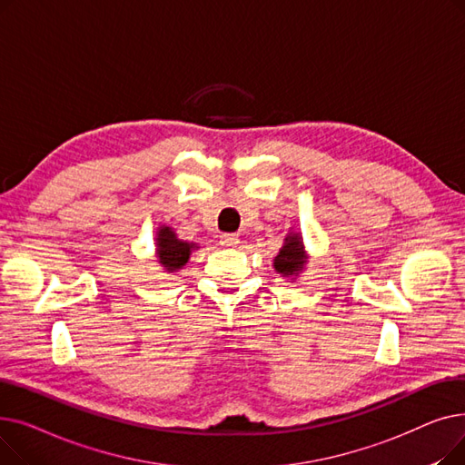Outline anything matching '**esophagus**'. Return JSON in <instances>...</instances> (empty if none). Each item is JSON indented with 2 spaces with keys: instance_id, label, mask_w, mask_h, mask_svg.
Masks as SVG:
<instances>
[{
  "instance_id": "1",
  "label": "esophagus",
  "mask_w": 465,
  "mask_h": 465,
  "mask_svg": "<svg viewBox=\"0 0 465 465\" xmlns=\"http://www.w3.org/2000/svg\"><path fill=\"white\" fill-rule=\"evenodd\" d=\"M220 245L226 249H233L239 245V235L237 233H224L220 235Z\"/></svg>"
}]
</instances>
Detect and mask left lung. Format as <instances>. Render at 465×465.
I'll use <instances>...</instances> for the list:
<instances>
[{
	"label": "left lung",
	"mask_w": 465,
	"mask_h": 465,
	"mask_svg": "<svg viewBox=\"0 0 465 465\" xmlns=\"http://www.w3.org/2000/svg\"><path fill=\"white\" fill-rule=\"evenodd\" d=\"M303 263H305V258H303L302 239L298 233H290L286 237L284 247L275 258V270L282 275H296L298 272H302Z\"/></svg>",
	"instance_id": "8db88e82"
}]
</instances>
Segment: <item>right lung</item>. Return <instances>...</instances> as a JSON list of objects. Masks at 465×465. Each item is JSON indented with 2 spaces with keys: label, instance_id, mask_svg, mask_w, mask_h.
Returning a JSON list of instances; mask_svg holds the SVG:
<instances>
[{
  "label": "right lung",
  "instance_id": "right-lung-1",
  "mask_svg": "<svg viewBox=\"0 0 465 465\" xmlns=\"http://www.w3.org/2000/svg\"><path fill=\"white\" fill-rule=\"evenodd\" d=\"M156 245H158V258L160 263L165 267L167 272H177L188 262L190 252L193 249V242H184L177 239L175 232L163 226L158 230L156 237Z\"/></svg>",
  "mask_w": 465,
  "mask_h": 465
}]
</instances>
